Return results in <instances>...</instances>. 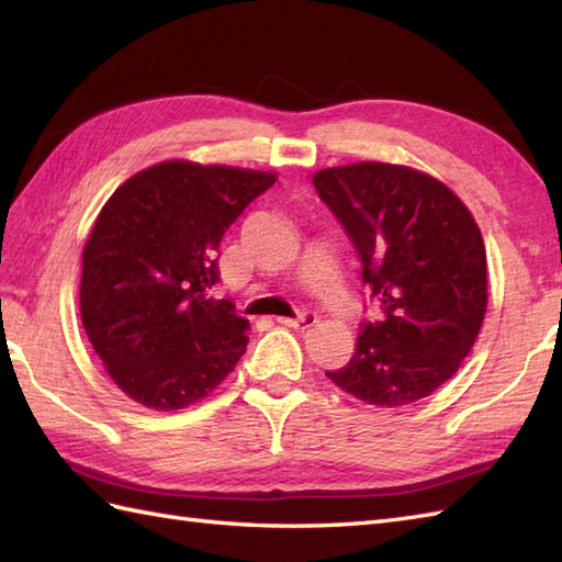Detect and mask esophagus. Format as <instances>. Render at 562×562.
Segmentation results:
<instances>
[{"label": "esophagus", "instance_id": "esophagus-1", "mask_svg": "<svg viewBox=\"0 0 562 562\" xmlns=\"http://www.w3.org/2000/svg\"><path fill=\"white\" fill-rule=\"evenodd\" d=\"M278 324L280 326H288V328H294V330H308V328H314L318 324V316L312 314V312H304V314H300L296 318L280 316Z\"/></svg>", "mask_w": 562, "mask_h": 562}]
</instances>
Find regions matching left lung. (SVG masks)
Here are the masks:
<instances>
[{
	"label": "left lung",
	"instance_id": "1",
	"mask_svg": "<svg viewBox=\"0 0 562 562\" xmlns=\"http://www.w3.org/2000/svg\"><path fill=\"white\" fill-rule=\"evenodd\" d=\"M348 232L379 316L357 333L333 384L376 408H401L459 372L487 308V258L463 200L413 166L360 161L314 173Z\"/></svg>",
	"mask_w": 562,
	"mask_h": 562
}]
</instances>
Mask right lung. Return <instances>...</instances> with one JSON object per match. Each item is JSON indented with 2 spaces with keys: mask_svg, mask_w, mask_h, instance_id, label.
Here are the masks:
<instances>
[{
  "mask_svg": "<svg viewBox=\"0 0 562 562\" xmlns=\"http://www.w3.org/2000/svg\"><path fill=\"white\" fill-rule=\"evenodd\" d=\"M274 171L169 159L105 200L81 254L79 312L105 372L127 398L181 411L234 372L248 321L214 300L217 248Z\"/></svg>",
  "mask_w": 562,
  "mask_h": 562,
  "instance_id": "add662e5",
  "label": "right lung"
}]
</instances>
